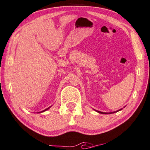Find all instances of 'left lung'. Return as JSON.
<instances>
[{"mask_svg":"<svg viewBox=\"0 0 150 150\" xmlns=\"http://www.w3.org/2000/svg\"><path fill=\"white\" fill-rule=\"evenodd\" d=\"M122 110V108L120 109V110H117V111L112 112H100V111H98V110H95L97 112H98V113H100V114H105V115H106V114H112V113H115V112H117L120 111V110Z\"/></svg>","mask_w":150,"mask_h":150,"instance_id":"left-lung-1","label":"left lung"}]
</instances>
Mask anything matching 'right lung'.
Masks as SVG:
<instances>
[{
	"instance_id": "obj_1",
	"label": "right lung",
	"mask_w": 150,
	"mask_h": 150,
	"mask_svg": "<svg viewBox=\"0 0 150 150\" xmlns=\"http://www.w3.org/2000/svg\"><path fill=\"white\" fill-rule=\"evenodd\" d=\"M50 107H51V106H50V107H48V108H47L46 109H45V110H42V111H41V112H38V113H41V112H45V111H46L47 110H48V109H49V108H50Z\"/></svg>"
}]
</instances>
